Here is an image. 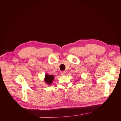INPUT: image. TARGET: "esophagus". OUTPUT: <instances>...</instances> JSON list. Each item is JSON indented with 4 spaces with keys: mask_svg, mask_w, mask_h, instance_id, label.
I'll list each match as a JSON object with an SVG mask.
<instances>
[{
    "mask_svg": "<svg viewBox=\"0 0 121 121\" xmlns=\"http://www.w3.org/2000/svg\"><path fill=\"white\" fill-rule=\"evenodd\" d=\"M61 74L62 75H65V72L64 71H62L61 72Z\"/></svg>",
    "mask_w": 121,
    "mask_h": 121,
    "instance_id": "obj_1",
    "label": "esophagus"
}]
</instances>
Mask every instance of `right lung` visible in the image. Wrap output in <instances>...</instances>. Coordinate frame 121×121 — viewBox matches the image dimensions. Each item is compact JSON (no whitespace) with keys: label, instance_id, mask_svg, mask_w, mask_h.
I'll return each instance as SVG.
<instances>
[{"label":"right lung","instance_id":"add662e5","mask_svg":"<svg viewBox=\"0 0 121 121\" xmlns=\"http://www.w3.org/2000/svg\"><path fill=\"white\" fill-rule=\"evenodd\" d=\"M54 79V76L53 75H49L47 74L45 75L44 81L46 84L49 85L51 84Z\"/></svg>","mask_w":121,"mask_h":121}]
</instances>
